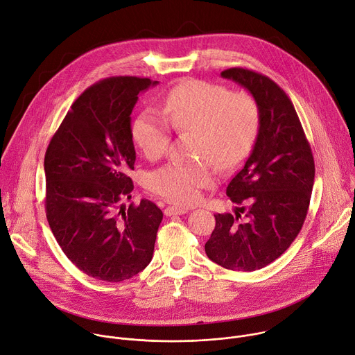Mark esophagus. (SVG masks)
Instances as JSON below:
<instances>
[{"label": "esophagus", "mask_w": 355, "mask_h": 355, "mask_svg": "<svg viewBox=\"0 0 355 355\" xmlns=\"http://www.w3.org/2000/svg\"><path fill=\"white\" fill-rule=\"evenodd\" d=\"M187 212H188V209H185V208H177V207H167V208L164 209V214H166V216L184 215V214H187Z\"/></svg>", "instance_id": "obj_1"}]
</instances>
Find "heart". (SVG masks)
Returning <instances> with one entry per match:
<instances>
[{"instance_id":"b5f03b06","label":"heart","mask_w":355,"mask_h":355,"mask_svg":"<svg viewBox=\"0 0 355 355\" xmlns=\"http://www.w3.org/2000/svg\"><path fill=\"white\" fill-rule=\"evenodd\" d=\"M162 112L163 116L143 111L133 123V139L146 157L157 159L170 146V125L177 132H195L193 153L204 160L168 163L147 175L150 191L181 207L192 205L200 189L212 182L208 159L220 170L233 168L247 157L260 130L254 96L202 80H184L173 87Z\"/></svg>"}]
</instances>
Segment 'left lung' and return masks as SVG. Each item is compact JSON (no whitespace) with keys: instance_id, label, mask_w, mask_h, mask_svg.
Listing matches in <instances>:
<instances>
[{"instance_id":"obj_1","label":"left lung","mask_w":355,"mask_h":355,"mask_svg":"<svg viewBox=\"0 0 355 355\" xmlns=\"http://www.w3.org/2000/svg\"><path fill=\"white\" fill-rule=\"evenodd\" d=\"M247 88L260 107V130L226 193L234 215L216 214L207 256L232 271H256L289 248L306 219L315 181L311 144L285 91L241 67L220 73Z\"/></svg>"}]
</instances>
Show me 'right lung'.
Returning <instances> with one entry per match:
<instances>
[{
  "mask_svg": "<svg viewBox=\"0 0 355 355\" xmlns=\"http://www.w3.org/2000/svg\"><path fill=\"white\" fill-rule=\"evenodd\" d=\"M157 81L104 78L71 105L44 155V208L67 259L84 274L121 282L153 257L162 209L148 199L126 209L136 151L130 114L137 95Z\"/></svg>",
  "mask_w": 355,
  "mask_h": 355,
  "instance_id": "obj_1",
  "label": "right lung"
}]
</instances>
